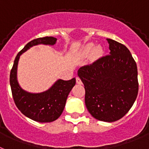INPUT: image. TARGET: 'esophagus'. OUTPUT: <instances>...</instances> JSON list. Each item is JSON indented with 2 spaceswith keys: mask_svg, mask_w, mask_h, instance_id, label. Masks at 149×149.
Here are the masks:
<instances>
[{
  "mask_svg": "<svg viewBox=\"0 0 149 149\" xmlns=\"http://www.w3.org/2000/svg\"><path fill=\"white\" fill-rule=\"evenodd\" d=\"M77 84H79V85H82V80H81L79 77H77Z\"/></svg>",
  "mask_w": 149,
  "mask_h": 149,
  "instance_id": "1",
  "label": "esophagus"
}]
</instances>
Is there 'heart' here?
Listing matches in <instances>:
<instances>
[{"label":"heart","instance_id":"1","mask_svg":"<svg viewBox=\"0 0 149 149\" xmlns=\"http://www.w3.org/2000/svg\"><path fill=\"white\" fill-rule=\"evenodd\" d=\"M95 45L93 43H88L86 44V45L82 47V50H81V54L83 55H87L88 54L92 52V55L95 57H98V56L102 55L103 53V49L100 45H96L95 47H94Z\"/></svg>","mask_w":149,"mask_h":149}]
</instances>
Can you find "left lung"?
I'll list each match as a JSON object with an SVG mask.
<instances>
[{
    "label": "left lung",
    "mask_w": 149,
    "mask_h": 149,
    "mask_svg": "<svg viewBox=\"0 0 149 149\" xmlns=\"http://www.w3.org/2000/svg\"><path fill=\"white\" fill-rule=\"evenodd\" d=\"M110 55L79 69L85 86V103L95 119L118 120L130 111L139 91L137 66L127 47L111 38Z\"/></svg>",
    "instance_id": "8db88e82"
}]
</instances>
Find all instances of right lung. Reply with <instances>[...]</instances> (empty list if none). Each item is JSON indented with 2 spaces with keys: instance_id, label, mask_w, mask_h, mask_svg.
Masks as SVG:
<instances>
[{
  "instance_id": "1",
  "label": "right lung",
  "mask_w": 149,
  "mask_h": 149,
  "mask_svg": "<svg viewBox=\"0 0 149 149\" xmlns=\"http://www.w3.org/2000/svg\"><path fill=\"white\" fill-rule=\"evenodd\" d=\"M57 39L47 36L36 38L26 45L15 58L10 75L12 95L18 109L22 113L32 120L39 123H50L56 120L64 109L69 93L76 84V79L70 80L57 79L49 88L45 92L32 93L27 92L19 86L17 80V67L19 57L22 54L33 46L38 45H54Z\"/></svg>"
}]
</instances>
